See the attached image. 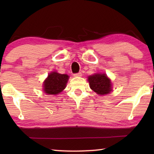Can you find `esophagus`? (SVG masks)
I'll list each match as a JSON object with an SVG mask.
<instances>
[{
	"mask_svg": "<svg viewBox=\"0 0 154 154\" xmlns=\"http://www.w3.org/2000/svg\"><path fill=\"white\" fill-rule=\"evenodd\" d=\"M73 76H75V77H81V76H82V73L81 72H79V73H74V74H73Z\"/></svg>",
	"mask_w": 154,
	"mask_h": 154,
	"instance_id": "34e87169",
	"label": "esophagus"
}]
</instances>
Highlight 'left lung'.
I'll list each match as a JSON object with an SVG mask.
<instances>
[{
	"label": "left lung",
	"instance_id": "left-lung-1",
	"mask_svg": "<svg viewBox=\"0 0 154 154\" xmlns=\"http://www.w3.org/2000/svg\"><path fill=\"white\" fill-rule=\"evenodd\" d=\"M90 88L100 95L108 94L112 91L111 80L105 73H94L88 78Z\"/></svg>",
	"mask_w": 154,
	"mask_h": 154
}]
</instances>
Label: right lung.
Instances as JSON below:
<instances>
[{
    "instance_id": "right-lung-1",
    "label": "right lung",
    "mask_w": 154,
    "mask_h": 154,
    "mask_svg": "<svg viewBox=\"0 0 154 154\" xmlns=\"http://www.w3.org/2000/svg\"><path fill=\"white\" fill-rule=\"evenodd\" d=\"M69 78L67 74H60L57 71L49 73L43 84L44 92L54 95L60 94L66 88Z\"/></svg>"
}]
</instances>
